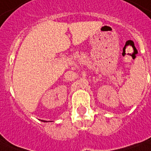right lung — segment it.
I'll list each match as a JSON object with an SVG mask.
<instances>
[{"instance_id": "obj_1", "label": "right lung", "mask_w": 151, "mask_h": 151, "mask_svg": "<svg viewBox=\"0 0 151 151\" xmlns=\"http://www.w3.org/2000/svg\"><path fill=\"white\" fill-rule=\"evenodd\" d=\"M43 122H45V121H43Z\"/></svg>"}]
</instances>
